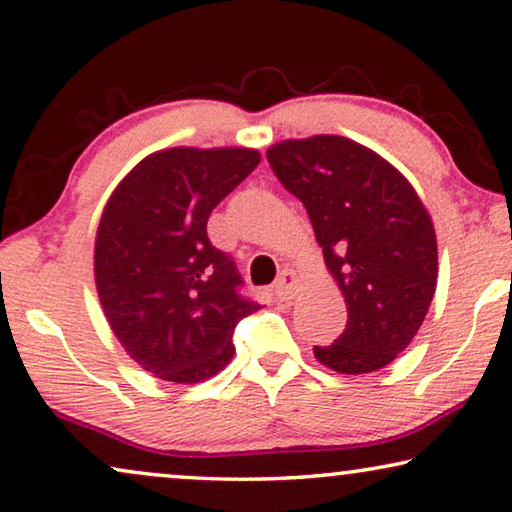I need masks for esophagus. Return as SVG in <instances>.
<instances>
[{
	"instance_id": "1",
	"label": "esophagus",
	"mask_w": 512,
	"mask_h": 512,
	"mask_svg": "<svg viewBox=\"0 0 512 512\" xmlns=\"http://www.w3.org/2000/svg\"><path fill=\"white\" fill-rule=\"evenodd\" d=\"M298 285H300L298 275L291 271V269H287V271L280 273V278H278V282H275V287H273V294L278 296L280 300H291V298L296 296Z\"/></svg>"
}]
</instances>
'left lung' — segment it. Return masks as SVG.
<instances>
[{
    "mask_svg": "<svg viewBox=\"0 0 512 512\" xmlns=\"http://www.w3.org/2000/svg\"><path fill=\"white\" fill-rule=\"evenodd\" d=\"M266 159L303 202L348 321L314 358L337 373L387 367L408 348L437 287L431 214L387 159L335 134L271 145Z\"/></svg>",
    "mask_w": 512,
    "mask_h": 512,
    "instance_id": "left-lung-1",
    "label": "left lung"
}]
</instances>
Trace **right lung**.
Segmentation results:
<instances>
[{
  "label": "right lung",
  "instance_id": "obj_1",
  "mask_svg": "<svg viewBox=\"0 0 512 512\" xmlns=\"http://www.w3.org/2000/svg\"><path fill=\"white\" fill-rule=\"evenodd\" d=\"M250 148H168L139 161L113 189L95 237V287L129 358L168 383L216 376L232 335L259 310L239 294L232 257L207 221L257 168Z\"/></svg>",
  "mask_w": 512,
  "mask_h": 512
}]
</instances>
